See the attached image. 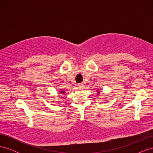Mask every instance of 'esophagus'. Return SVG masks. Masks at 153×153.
Segmentation results:
<instances>
[{
    "mask_svg": "<svg viewBox=\"0 0 153 153\" xmlns=\"http://www.w3.org/2000/svg\"><path fill=\"white\" fill-rule=\"evenodd\" d=\"M77 87H78V89H82V88H83V84H78L77 85Z\"/></svg>",
    "mask_w": 153,
    "mask_h": 153,
    "instance_id": "obj_1",
    "label": "esophagus"
}]
</instances>
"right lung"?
Segmentation results:
<instances>
[{
	"instance_id": "add662e5",
	"label": "right lung",
	"mask_w": 153,
	"mask_h": 153,
	"mask_svg": "<svg viewBox=\"0 0 153 153\" xmlns=\"http://www.w3.org/2000/svg\"><path fill=\"white\" fill-rule=\"evenodd\" d=\"M61 93H64V91H61Z\"/></svg>"
}]
</instances>
